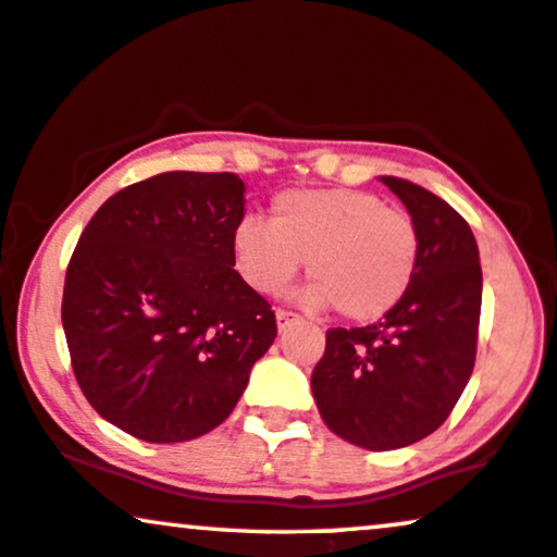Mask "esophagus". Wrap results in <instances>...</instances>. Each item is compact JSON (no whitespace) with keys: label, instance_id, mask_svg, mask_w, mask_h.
<instances>
[{"label":"esophagus","instance_id":"esophagus-1","mask_svg":"<svg viewBox=\"0 0 557 557\" xmlns=\"http://www.w3.org/2000/svg\"><path fill=\"white\" fill-rule=\"evenodd\" d=\"M274 319H277V329L285 331L287 326H293V323H300V315H295L290 311H283V308H277L274 311Z\"/></svg>","mask_w":557,"mask_h":557}]
</instances>
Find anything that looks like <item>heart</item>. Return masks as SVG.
<instances>
[{
	"instance_id": "obj_1",
	"label": "heart",
	"mask_w": 557,
	"mask_h": 557,
	"mask_svg": "<svg viewBox=\"0 0 557 557\" xmlns=\"http://www.w3.org/2000/svg\"><path fill=\"white\" fill-rule=\"evenodd\" d=\"M421 242L411 215L380 195L347 187L287 189L270 223L246 215L234 231V259L257 293L285 290L306 259L308 308H331L349 321H375L408 293Z\"/></svg>"
}]
</instances>
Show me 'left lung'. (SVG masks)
<instances>
[{
    "label": "left lung",
    "instance_id": "8db88e82",
    "mask_svg": "<svg viewBox=\"0 0 557 557\" xmlns=\"http://www.w3.org/2000/svg\"><path fill=\"white\" fill-rule=\"evenodd\" d=\"M417 223L413 283L377 323L326 331L311 391L331 432L351 445L398 449L445 424L475 364L483 272L466 218L400 177H380Z\"/></svg>",
    "mask_w": 557,
    "mask_h": 557
}]
</instances>
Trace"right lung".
<instances>
[{"instance_id": "right-lung-1", "label": "right lung", "mask_w": 557, "mask_h": 557, "mask_svg": "<svg viewBox=\"0 0 557 557\" xmlns=\"http://www.w3.org/2000/svg\"><path fill=\"white\" fill-rule=\"evenodd\" d=\"M246 185L164 172L91 215L63 285L76 383L123 432L187 442L228 419L277 336L274 313L234 270Z\"/></svg>"}]
</instances>
